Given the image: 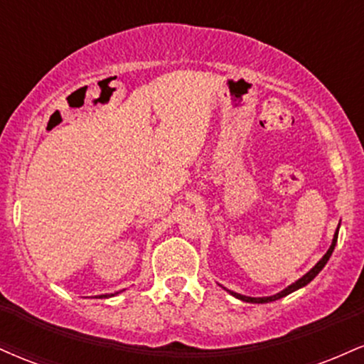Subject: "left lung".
I'll return each instance as SVG.
<instances>
[{
  "mask_svg": "<svg viewBox=\"0 0 364 364\" xmlns=\"http://www.w3.org/2000/svg\"><path fill=\"white\" fill-rule=\"evenodd\" d=\"M337 236H339V228H337V231H336V235H333V240H332V245H330V248H328V252L323 255V258H321V260L316 263L315 267H313V269L310 270V272L308 274H304L301 279H299V281H296L294 284H291L289 287H286V289L284 291H281V292H277V294H274V296H267V298H250V296H241V294H236V292H231L232 296H236L237 299H241V301H246V303H269V301H275V299H281V298H284V296H287V294H291L292 291H296V289H299V287H303V286H306L308 282H311L313 279L316 277V275H318V272L321 269H323L325 267V263L328 262V258H330V255H332V252H333V248H336V243H337Z\"/></svg>",
  "mask_w": 364,
  "mask_h": 364,
  "instance_id": "8db88e82",
  "label": "left lung"
}]
</instances>
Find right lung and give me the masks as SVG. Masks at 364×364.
Masks as SVG:
<instances>
[{
    "label": "right lung",
    "instance_id": "right-lung-1",
    "mask_svg": "<svg viewBox=\"0 0 364 364\" xmlns=\"http://www.w3.org/2000/svg\"><path fill=\"white\" fill-rule=\"evenodd\" d=\"M114 294H116V292H114ZM101 298H107V296H106V294H102V296H101Z\"/></svg>",
    "mask_w": 364,
    "mask_h": 364
}]
</instances>
